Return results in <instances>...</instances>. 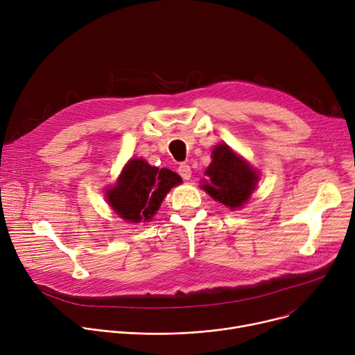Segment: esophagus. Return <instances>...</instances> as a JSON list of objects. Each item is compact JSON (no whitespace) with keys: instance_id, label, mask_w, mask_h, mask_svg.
Here are the masks:
<instances>
[{"instance_id":"34e87169","label":"esophagus","mask_w":355,"mask_h":355,"mask_svg":"<svg viewBox=\"0 0 355 355\" xmlns=\"http://www.w3.org/2000/svg\"><path fill=\"white\" fill-rule=\"evenodd\" d=\"M178 172H179V175H180L184 180H189V179L191 178V169H190V166L186 165V164H182V165L179 166Z\"/></svg>"}]
</instances>
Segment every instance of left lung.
I'll return each instance as SVG.
<instances>
[{"label":"left lung","mask_w":355,"mask_h":355,"mask_svg":"<svg viewBox=\"0 0 355 355\" xmlns=\"http://www.w3.org/2000/svg\"><path fill=\"white\" fill-rule=\"evenodd\" d=\"M211 157L213 161L205 172L207 180L200 187L231 210L241 209L257 187L258 172L225 144L217 145Z\"/></svg>","instance_id":"1"}]
</instances>
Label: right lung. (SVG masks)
<instances>
[{
	"label": "right lung",
	"mask_w": 355,
	"mask_h": 355,
	"mask_svg": "<svg viewBox=\"0 0 355 355\" xmlns=\"http://www.w3.org/2000/svg\"><path fill=\"white\" fill-rule=\"evenodd\" d=\"M180 183L178 173L134 157L127 162L116 183L105 191V199L123 220L146 223L159 210L168 191Z\"/></svg>",
	"instance_id": "obj_1"
}]
</instances>
